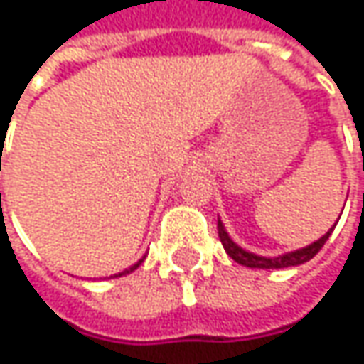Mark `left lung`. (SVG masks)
<instances>
[{
	"instance_id": "left-lung-1",
	"label": "left lung",
	"mask_w": 364,
	"mask_h": 364,
	"mask_svg": "<svg viewBox=\"0 0 364 364\" xmlns=\"http://www.w3.org/2000/svg\"><path fill=\"white\" fill-rule=\"evenodd\" d=\"M333 226H331L330 230H328L321 239L313 241L311 245L303 247V249H296V251L282 253V255H276V257H264V255L251 253V251H247V249H243L241 245H237V243L228 237V232H226L223 220H218V237H220V243H223L225 251L228 253V257H232V259H235L237 264H241V266L259 267V269H284V267L301 266V264H305V262L313 259V257L319 253V249L326 245V241L330 239Z\"/></svg>"
}]
</instances>
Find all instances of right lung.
Returning a JSON list of instances; mask_svg holds the SVG:
<instances>
[{
	"label": "right lung",
	"instance_id": "add662e5",
	"mask_svg": "<svg viewBox=\"0 0 364 364\" xmlns=\"http://www.w3.org/2000/svg\"><path fill=\"white\" fill-rule=\"evenodd\" d=\"M141 262H144V257H141V259H139L138 264H134V266H132V267H127V269H123V272H119V274H113V276H111V278H119V276H125V274H132V272H134V269H138L139 264H141Z\"/></svg>",
	"mask_w": 364,
	"mask_h": 364
}]
</instances>
